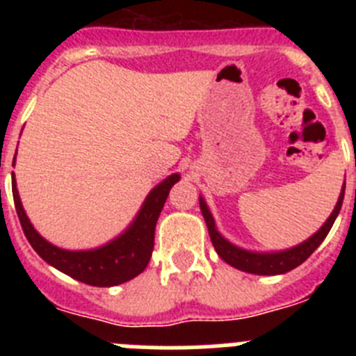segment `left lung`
Instances as JSON below:
<instances>
[{"instance_id":"1","label":"left lung","mask_w":356,"mask_h":356,"mask_svg":"<svg viewBox=\"0 0 356 356\" xmlns=\"http://www.w3.org/2000/svg\"><path fill=\"white\" fill-rule=\"evenodd\" d=\"M344 188L346 184L342 185L341 196L337 200V205L333 209V212L330 213V217L325 221V225L317 229L312 237H308L307 241L298 244L294 248H289L284 251H271V253H260V251H250L244 250V248L235 246L234 242H229L228 238L222 237L219 232H217L216 221H213V216L210 213L209 207H207L205 200L200 196V209L203 217H205L207 228H209L210 241H212L213 248H216L217 254L225 260L226 264H229L232 267L238 269V271L251 273V275H284V273L292 271L294 267L301 266L305 260L314 253V251L319 248V244L326 238L328 232L332 229L333 222L337 219L339 212H341L342 200H344Z\"/></svg>"}]
</instances>
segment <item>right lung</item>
I'll list each match as a JSON object with an SVG mask.
<instances>
[{
  "instance_id": "1",
  "label": "right lung",
  "mask_w": 356,
  "mask_h": 356,
  "mask_svg": "<svg viewBox=\"0 0 356 356\" xmlns=\"http://www.w3.org/2000/svg\"><path fill=\"white\" fill-rule=\"evenodd\" d=\"M176 181H180L178 172L168 176L156 187H153L135 219L121 235L94 250L78 251L64 250L46 241L28 219L15 181L12 193H14L15 210L24 235L40 259L81 284L94 285V287H114L140 275L149 264L153 244H155L156 221L163 203L168 200L169 191Z\"/></svg>"
}]
</instances>
